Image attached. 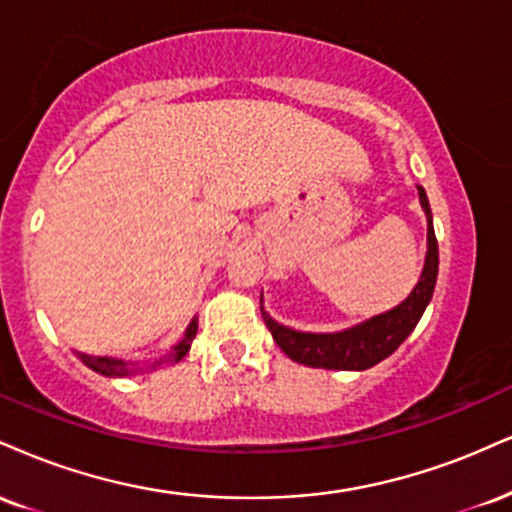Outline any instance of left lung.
<instances>
[{
	"label": "left lung",
	"mask_w": 512,
	"mask_h": 512,
	"mask_svg": "<svg viewBox=\"0 0 512 512\" xmlns=\"http://www.w3.org/2000/svg\"><path fill=\"white\" fill-rule=\"evenodd\" d=\"M417 195H420L422 212L427 217V252H424L420 281L415 283V288H412L403 303L341 331L291 329V326H283L269 317L264 305H260L262 319L267 329L272 331L276 346L291 357L293 362H300L305 367L362 372V369H369L377 365V362L386 360L412 334V329H415L424 310H427L429 300H432L436 276H439V243H436L434 236L432 207H429L427 193H424L422 186H417Z\"/></svg>",
	"instance_id": "obj_1"
}]
</instances>
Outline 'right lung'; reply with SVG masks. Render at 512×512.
<instances>
[{
    "label": "right lung",
    "instance_id": "1",
    "mask_svg": "<svg viewBox=\"0 0 512 512\" xmlns=\"http://www.w3.org/2000/svg\"><path fill=\"white\" fill-rule=\"evenodd\" d=\"M197 334V317L190 319V324L186 326V334H183L181 341L176 343L174 348L169 350L166 355H159L155 360H121V357H109V355H88V353H78V360L83 362L85 367H90L92 372L102 374V377H135V374H145V372H155L157 367H162L164 362H178L188 355L190 343Z\"/></svg>",
    "mask_w": 512,
    "mask_h": 512
}]
</instances>
